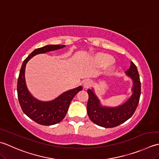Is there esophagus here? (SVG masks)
Masks as SVG:
<instances>
[{"label": "esophagus", "mask_w": 159, "mask_h": 159, "mask_svg": "<svg viewBox=\"0 0 159 159\" xmlns=\"http://www.w3.org/2000/svg\"><path fill=\"white\" fill-rule=\"evenodd\" d=\"M92 84H93V82L90 80H86L85 82H84L83 86L85 89H89L92 86Z\"/></svg>", "instance_id": "obj_1"}]
</instances>
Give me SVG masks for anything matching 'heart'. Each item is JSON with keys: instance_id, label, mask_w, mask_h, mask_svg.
I'll list each match as a JSON object with an SVG mask.
<instances>
[{"instance_id": "obj_1", "label": "heart", "mask_w": 159, "mask_h": 159, "mask_svg": "<svg viewBox=\"0 0 159 159\" xmlns=\"http://www.w3.org/2000/svg\"><path fill=\"white\" fill-rule=\"evenodd\" d=\"M97 60L98 61L99 63L103 64V65H108V64L112 62L113 58L108 55L101 53L97 56Z\"/></svg>"}]
</instances>
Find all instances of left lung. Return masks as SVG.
Wrapping results in <instances>:
<instances>
[{
    "instance_id": "8db88e82",
    "label": "left lung",
    "mask_w": 159,
    "mask_h": 159,
    "mask_svg": "<svg viewBox=\"0 0 159 159\" xmlns=\"http://www.w3.org/2000/svg\"><path fill=\"white\" fill-rule=\"evenodd\" d=\"M125 73L133 82L132 94L127 101L120 106L114 108L102 106L93 89L87 90L89 94L87 112L90 120L98 125L103 128L116 127L130 118L137 109L141 95V82L137 68L132 61Z\"/></svg>"
}]
</instances>
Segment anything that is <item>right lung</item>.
<instances>
[{"label":"right lung","instance_id":"right-lung-1","mask_svg":"<svg viewBox=\"0 0 159 159\" xmlns=\"http://www.w3.org/2000/svg\"><path fill=\"white\" fill-rule=\"evenodd\" d=\"M64 47L65 45L50 44L36 48L26 58L22 64L17 84L18 101L25 114L39 124L51 125L62 120L66 115L70 102L76 94L82 90V87L80 86L67 90L52 101H39L31 95L26 86L25 78L26 64L35 55L57 50Z\"/></svg>","mask_w":159,"mask_h":159}]
</instances>
